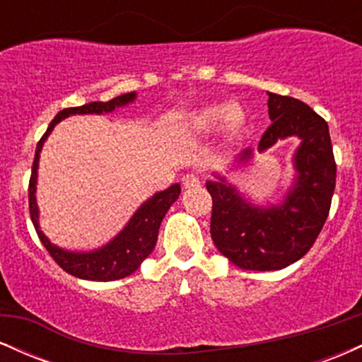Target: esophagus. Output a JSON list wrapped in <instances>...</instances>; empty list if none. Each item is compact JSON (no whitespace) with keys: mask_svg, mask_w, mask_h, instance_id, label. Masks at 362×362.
<instances>
[{"mask_svg":"<svg viewBox=\"0 0 362 362\" xmlns=\"http://www.w3.org/2000/svg\"><path fill=\"white\" fill-rule=\"evenodd\" d=\"M182 185H184V189L187 190H192V189H197V187H201V180H199L197 175H185L182 178Z\"/></svg>","mask_w":362,"mask_h":362,"instance_id":"esophagus-1","label":"esophagus"}]
</instances>
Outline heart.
<instances>
[{"label":"heart","mask_w":362,"mask_h":362,"mask_svg":"<svg viewBox=\"0 0 362 362\" xmlns=\"http://www.w3.org/2000/svg\"><path fill=\"white\" fill-rule=\"evenodd\" d=\"M223 122V131L228 138H235L245 126V114L240 107H231L230 103H214L189 114L187 124L195 134H209Z\"/></svg>","instance_id":"b5f03b06"}]
</instances>
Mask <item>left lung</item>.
I'll list each match as a JSON object with an SVG mask.
<instances>
[{
	"mask_svg": "<svg viewBox=\"0 0 362 362\" xmlns=\"http://www.w3.org/2000/svg\"><path fill=\"white\" fill-rule=\"evenodd\" d=\"M269 117L257 149L265 151L279 139L298 136L294 153L296 180L277 206L257 207L243 201L224 177L207 182L213 197L211 236L219 252L245 271H279L300 260L313 247L330 211L335 189V165L328 124L306 103L269 93ZM245 149L240 161H247Z\"/></svg>",
	"mask_w": 362,
	"mask_h": 362,
	"instance_id": "1",
	"label": "left lung"
}]
</instances>
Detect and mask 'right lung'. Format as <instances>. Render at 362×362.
<instances>
[{
	"label": "right lung",
	"mask_w": 362,
	"mask_h": 362,
	"mask_svg": "<svg viewBox=\"0 0 362 362\" xmlns=\"http://www.w3.org/2000/svg\"><path fill=\"white\" fill-rule=\"evenodd\" d=\"M136 98L134 91L131 93H124L120 97L112 98L109 102H91L81 107H69V109L61 110L52 122L49 124L45 134L37 143L34 165H32V175L28 182V207H30V218L34 223L37 235H39L40 242L45 247V250L51 253V257L56 260L62 271L71 274L74 277L86 281H115L124 279V277L131 276L132 272L138 271L149 253L155 248L158 240V230L163 221L165 214L170 209V206L177 201L180 195V185L175 184L168 187L163 192H158L148 199L143 206L136 211L131 221L124 228L120 233L107 243L105 247L98 248L93 252H68L62 248L56 247L47 240L39 228V209H37L35 201V184H37V168H39V155L42 149L44 141L51 134V131L57 122L66 119L68 115L73 114H102V112H112L115 107L127 105Z\"/></svg>",
	"instance_id": "1"
}]
</instances>
